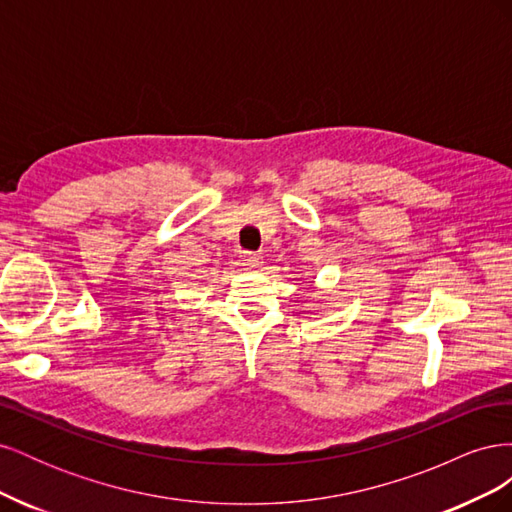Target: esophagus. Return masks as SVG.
Listing matches in <instances>:
<instances>
[{"mask_svg": "<svg viewBox=\"0 0 512 512\" xmlns=\"http://www.w3.org/2000/svg\"><path fill=\"white\" fill-rule=\"evenodd\" d=\"M241 260H243V267H247V269H258L262 265V258L258 254H252V252H245L241 256Z\"/></svg>", "mask_w": 512, "mask_h": 512, "instance_id": "34e87169", "label": "esophagus"}]
</instances>
